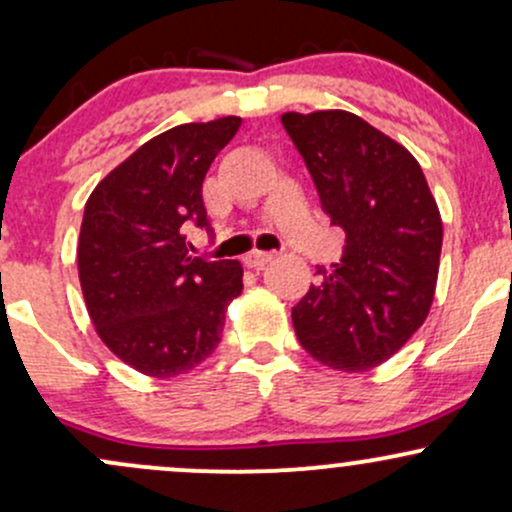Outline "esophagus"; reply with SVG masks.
<instances>
[{
	"label": "esophagus",
	"instance_id": "34e87169",
	"mask_svg": "<svg viewBox=\"0 0 512 512\" xmlns=\"http://www.w3.org/2000/svg\"><path fill=\"white\" fill-rule=\"evenodd\" d=\"M272 252H264V250H252L248 257H245V264H248L250 269H262L264 264L272 260Z\"/></svg>",
	"mask_w": 512,
	"mask_h": 512
}]
</instances>
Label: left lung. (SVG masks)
Returning a JSON list of instances; mask_svg holds the SVG:
<instances>
[{
	"instance_id": "obj_1",
	"label": "left lung",
	"mask_w": 512,
	"mask_h": 512,
	"mask_svg": "<svg viewBox=\"0 0 512 512\" xmlns=\"http://www.w3.org/2000/svg\"><path fill=\"white\" fill-rule=\"evenodd\" d=\"M322 209L346 236L344 257L317 267L293 305V330L315 361L363 373L424 325L436 296L443 221L419 161L346 110L284 113Z\"/></svg>"
}]
</instances>
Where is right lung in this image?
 Segmentation results:
<instances>
[{"label": "right lung", "mask_w": 512, "mask_h": 512, "mask_svg": "<svg viewBox=\"0 0 512 512\" xmlns=\"http://www.w3.org/2000/svg\"><path fill=\"white\" fill-rule=\"evenodd\" d=\"M240 122L228 115L158 134L86 202L76 264L88 317L101 342L149 378L197 368L243 291L240 262L192 257L185 243L187 223L209 226L204 175Z\"/></svg>", "instance_id": "obj_1"}]
</instances>
